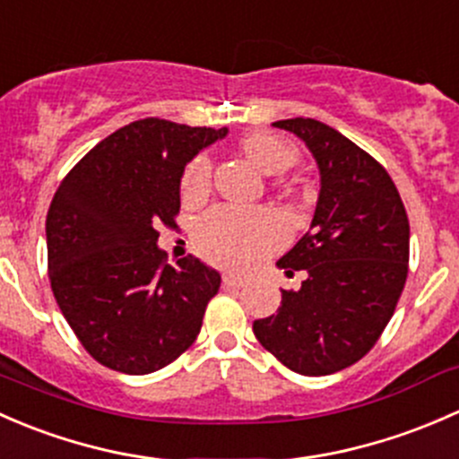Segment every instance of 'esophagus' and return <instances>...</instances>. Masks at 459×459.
Returning a JSON list of instances; mask_svg holds the SVG:
<instances>
[{"mask_svg":"<svg viewBox=\"0 0 459 459\" xmlns=\"http://www.w3.org/2000/svg\"><path fill=\"white\" fill-rule=\"evenodd\" d=\"M245 281L243 278L234 276V273H225L223 276V287H243Z\"/></svg>","mask_w":459,"mask_h":459,"instance_id":"1","label":"esophagus"}]
</instances>
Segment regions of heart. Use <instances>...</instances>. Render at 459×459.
<instances>
[{"instance_id": "obj_1", "label": "heart", "mask_w": 459, "mask_h": 459, "mask_svg": "<svg viewBox=\"0 0 459 459\" xmlns=\"http://www.w3.org/2000/svg\"><path fill=\"white\" fill-rule=\"evenodd\" d=\"M245 159L267 177H278L299 163V150L290 141L278 139L267 132H252L240 141ZM212 186V163L207 157H198L187 165L181 181L183 198L190 203L207 196ZM196 247L207 261L231 269H249L272 249L281 245L282 234L276 221L267 216H249L216 207L198 221L195 231Z\"/></svg>"}]
</instances>
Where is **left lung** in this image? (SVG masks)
Returning a JSON list of instances; mask_svg holds the SVG:
<instances>
[{
    "instance_id": "1",
    "label": "left lung",
    "mask_w": 459,
    "mask_h": 459,
    "mask_svg": "<svg viewBox=\"0 0 459 459\" xmlns=\"http://www.w3.org/2000/svg\"><path fill=\"white\" fill-rule=\"evenodd\" d=\"M294 132L320 172L309 231L276 264L305 272L276 314L254 320L269 353L302 376H329L360 360L394 316L409 272V219L386 169L316 119L272 124Z\"/></svg>"
}]
</instances>
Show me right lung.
<instances>
[{
    "label": "right lung",
    "instance_id": "1",
    "mask_svg": "<svg viewBox=\"0 0 459 459\" xmlns=\"http://www.w3.org/2000/svg\"><path fill=\"white\" fill-rule=\"evenodd\" d=\"M228 127L150 119L119 127L74 165L46 216L48 276L61 314L94 360L143 376L195 342L221 273L186 256L163 264L186 165Z\"/></svg>",
    "mask_w": 459,
    "mask_h": 459
}]
</instances>
